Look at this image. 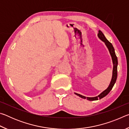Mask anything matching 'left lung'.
<instances>
[{
	"instance_id": "obj_1",
	"label": "left lung",
	"mask_w": 129,
	"mask_h": 129,
	"mask_svg": "<svg viewBox=\"0 0 129 129\" xmlns=\"http://www.w3.org/2000/svg\"><path fill=\"white\" fill-rule=\"evenodd\" d=\"M98 37L101 40V41L104 42L105 44L106 45V47L108 48V49L109 51V53L110 54V56L112 57V62L113 64V73H112V80H111V81L110 82V84H109V86L108 88L105 89L104 91H102V92L99 95L96 96V97H85V96H84L82 95H81L80 94L75 93V94H76L78 96H79L80 97L82 98V99H86L89 100V101H95V100H98L99 99H101L102 98L105 97V96L108 94L110 92V90H112L113 87L114 86L115 82H116L117 78V66H118V59L117 57L116 56V54L115 53V50L114 47H113V45L112 43H110L109 41L107 40L105 36L104 35V34L101 31V30H99V34H98Z\"/></svg>"
}]
</instances>
